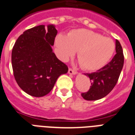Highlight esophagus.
<instances>
[{"instance_id": "obj_1", "label": "esophagus", "mask_w": 135, "mask_h": 135, "mask_svg": "<svg viewBox=\"0 0 135 135\" xmlns=\"http://www.w3.org/2000/svg\"><path fill=\"white\" fill-rule=\"evenodd\" d=\"M68 73L70 74V75H76L77 73V71L74 70H73V69L69 68Z\"/></svg>"}]
</instances>
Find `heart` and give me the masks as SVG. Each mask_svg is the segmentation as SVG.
<instances>
[{"label":"heart","instance_id":"1","mask_svg":"<svg viewBox=\"0 0 135 135\" xmlns=\"http://www.w3.org/2000/svg\"><path fill=\"white\" fill-rule=\"evenodd\" d=\"M58 58L65 61L77 51V58L82 68L97 70L112 57L115 44L110 38L85 29L73 30L65 36L58 34L55 41Z\"/></svg>","mask_w":135,"mask_h":135}]
</instances>
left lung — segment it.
I'll list each match as a JSON object with an SVG mask.
<instances>
[{
	"label": "left lung",
	"mask_w": 135,
	"mask_h": 135,
	"mask_svg": "<svg viewBox=\"0 0 135 135\" xmlns=\"http://www.w3.org/2000/svg\"><path fill=\"white\" fill-rule=\"evenodd\" d=\"M116 54L109 62L97 72L86 73L91 81L90 89L87 92L82 93L83 99L95 101L105 97L115 86L124 64V56L120 44L115 40Z\"/></svg>",
	"instance_id": "obj_1"
}]
</instances>
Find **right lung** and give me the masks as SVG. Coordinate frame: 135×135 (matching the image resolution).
<instances>
[{
	"instance_id": "add662e5",
	"label": "right lung",
	"mask_w": 135,
	"mask_h": 135,
	"mask_svg": "<svg viewBox=\"0 0 135 135\" xmlns=\"http://www.w3.org/2000/svg\"><path fill=\"white\" fill-rule=\"evenodd\" d=\"M57 33L54 25H48L47 29L39 25L23 32L13 46L15 79L19 86L32 97L48 94L58 77L68 71V66L53 52Z\"/></svg>"
}]
</instances>
